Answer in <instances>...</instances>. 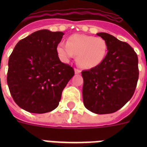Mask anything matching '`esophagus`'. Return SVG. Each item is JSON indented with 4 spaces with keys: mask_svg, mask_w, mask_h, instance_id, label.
<instances>
[{
    "mask_svg": "<svg viewBox=\"0 0 147 147\" xmlns=\"http://www.w3.org/2000/svg\"><path fill=\"white\" fill-rule=\"evenodd\" d=\"M75 73L76 74H80L81 73V70L80 69H75Z\"/></svg>",
    "mask_w": 147,
    "mask_h": 147,
    "instance_id": "1",
    "label": "esophagus"
}]
</instances>
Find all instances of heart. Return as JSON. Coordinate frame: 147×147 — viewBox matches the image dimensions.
<instances>
[{
  "mask_svg": "<svg viewBox=\"0 0 147 147\" xmlns=\"http://www.w3.org/2000/svg\"><path fill=\"white\" fill-rule=\"evenodd\" d=\"M107 53V44L104 39L84 34H73L67 44L58 45L57 53L62 62H68L77 55L76 62L85 69L95 68L103 62Z\"/></svg>",
  "mask_w": 147,
  "mask_h": 147,
  "instance_id": "obj_1",
  "label": "heart"
}]
</instances>
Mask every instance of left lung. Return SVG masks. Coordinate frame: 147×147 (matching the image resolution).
Listing matches in <instances>:
<instances>
[{
	"label": "left lung",
	"instance_id": "1",
	"mask_svg": "<svg viewBox=\"0 0 147 147\" xmlns=\"http://www.w3.org/2000/svg\"><path fill=\"white\" fill-rule=\"evenodd\" d=\"M97 35L106 41L108 51L99 65L82 71L83 102L93 113L111 114L134 94L139 78L138 57L126 42L106 33Z\"/></svg>",
	"mask_w": 147,
	"mask_h": 147
}]
</instances>
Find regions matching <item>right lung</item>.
Returning a JSON list of instances; mask_svg holds the SVG:
<instances>
[{"label": "right lung", "instance_id": "right-lung-1", "mask_svg": "<svg viewBox=\"0 0 147 147\" xmlns=\"http://www.w3.org/2000/svg\"><path fill=\"white\" fill-rule=\"evenodd\" d=\"M63 35L41 30L15 46L8 61L7 82L13 99L22 109L43 114L58 107L62 91L75 75L73 68L58 56Z\"/></svg>", "mask_w": 147, "mask_h": 147}]
</instances>
